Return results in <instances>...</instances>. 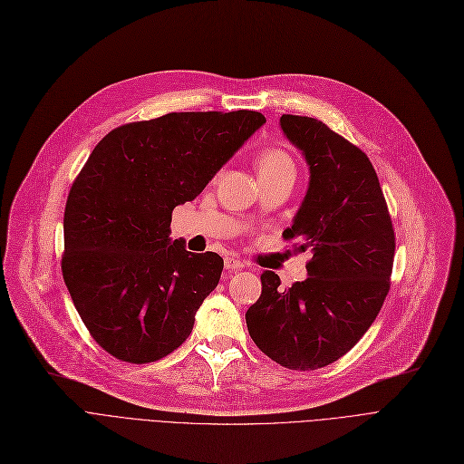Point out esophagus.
<instances>
[{
	"instance_id": "obj_1",
	"label": "esophagus",
	"mask_w": 464,
	"mask_h": 464,
	"mask_svg": "<svg viewBox=\"0 0 464 464\" xmlns=\"http://www.w3.org/2000/svg\"><path fill=\"white\" fill-rule=\"evenodd\" d=\"M224 265H226L227 271H237V269H242V266H245V261L235 257V256H227L226 261H224Z\"/></svg>"
}]
</instances>
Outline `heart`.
I'll return each instance as SVG.
<instances>
[{
    "label": "heart",
    "mask_w": 464,
    "mask_h": 464,
    "mask_svg": "<svg viewBox=\"0 0 464 464\" xmlns=\"http://www.w3.org/2000/svg\"><path fill=\"white\" fill-rule=\"evenodd\" d=\"M257 173L259 175H273V173H291L295 175V165L294 160L289 158L287 152L280 149H266L263 150L257 160Z\"/></svg>",
    "instance_id": "1"
}]
</instances>
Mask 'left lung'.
<instances>
[{"label":"left lung","instance_id":"obj_1","mask_svg":"<svg viewBox=\"0 0 464 464\" xmlns=\"http://www.w3.org/2000/svg\"><path fill=\"white\" fill-rule=\"evenodd\" d=\"M285 139L308 165V189L284 238L310 250L308 278L282 289L261 275V297L246 312L257 348L291 371H315L348 353L385 301L395 233L376 170L355 144L324 121L282 114Z\"/></svg>","mask_w":464,"mask_h":464}]
</instances>
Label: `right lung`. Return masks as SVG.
I'll return each instance as SVG.
<instances>
[{
    "mask_svg": "<svg viewBox=\"0 0 464 464\" xmlns=\"http://www.w3.org/2000/svg\"><path fill=\"white\" fill-rule=\"evenodd\" d=\"M265 121L256 111L169 112L97 142L67 198L62 273L90 334L116 359L152 362L189 336L224 259L170 238V214Z\"/></svg>",
    "mask_w": 464,
    "mask_h": 464,
    "instance_id": "right-lung-1",
    "label": "right lung"
}]
</instances>
